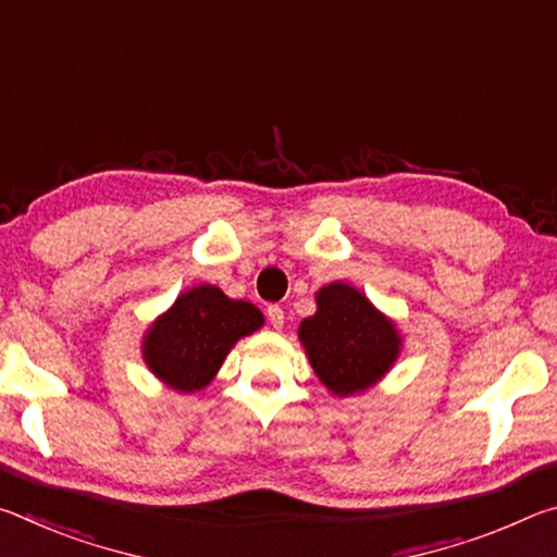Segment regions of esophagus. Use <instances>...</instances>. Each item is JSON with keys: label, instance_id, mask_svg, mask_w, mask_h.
Listing matches in <instances>:
<instances>
[{"label": "esophagus", "instance_id": "34e87169", "mask_svg": "<svg viewBox=\"0 0 557 557\" xmlns=\"http://www.w3.org/2000/svg\"><path fill=\"white\" fill-rule=\"evenodd\" d=\"M268 319H270L272 326L282 329V324H285V309H282L280 305H270L268 307Z\"/></svg>", "mask_w": 557, "mask_h": 557}]
</instances>
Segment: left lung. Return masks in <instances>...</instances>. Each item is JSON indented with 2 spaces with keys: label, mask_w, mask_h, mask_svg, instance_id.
I'll list each match as a JSON object with an SVG mask.
<instances>
[{
  "label": "left lung",
  "mask_w": 557,
  "mask_h": 557,
  "mask_svg": "<svg viewBox=\"0 0 557 557\" xmlns=\"http://www.w3.org/2000/svg\"><path fill=\"white\" fill-rule=\"evenodd\" d=\"M299 338L319 381L336 395L369 388L400 351L395 326L344 282L319 289L317 314L301 322Z\"/></svg>",
  "instance_id": "left-lung-1"
}]
</instances>
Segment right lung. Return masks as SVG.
<instances>
[{
  "label": "right lung",
  "mask_w": 557,
  "mask_h": 557,
  "mask_svg": "<svg viewBox=\"0 0 557 557\" xmlns=\"http://www.w3.org/2000/svg\"><path fill=\"white\" fill-rule=\"evenodd\" d=\"M260 326L262 314L250 301L225 297L213 285L194 287L149 329L147 366L176 391H201L221 369L231 346Z\"/></svg>",
  "instance_id": "right-lung-1"
}]
</instances>
